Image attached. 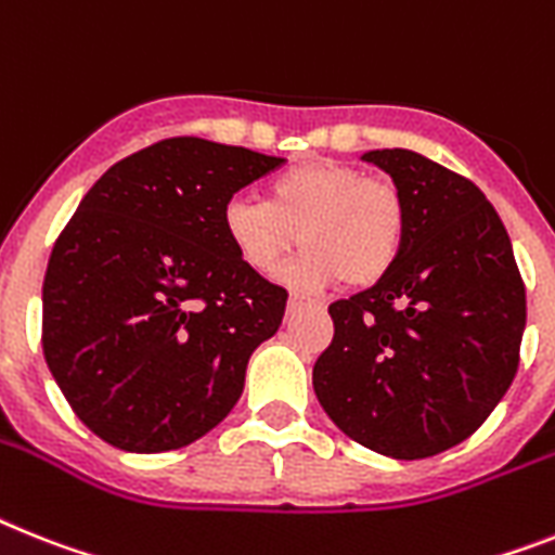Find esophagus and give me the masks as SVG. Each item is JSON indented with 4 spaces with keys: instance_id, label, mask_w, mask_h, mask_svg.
<instances>
[{
    "instance_id": "34e87169",
    "label": "esophagus",
    "mask_w": 555,
    "mask_h": 555,
    "mask_svg": "<svg viewBox=\"0 0 555 555\" xmlns=\"http://www.w3.org/2000/svg\"><path fill=\"white\" fill-rule=\"evenodd\" d=\"M305 305H313V301L310 299H305V296H299V293H291V299H287V310H299V307H305Z\"/></svg>"
}]
</instances>
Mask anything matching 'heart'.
I'll return each instance as SVG.
<instances>
[{"instance_id": "1", "label": "heart", "mask_w": 555, "mask_h": 555, "mask_svg": "<svg viewBox=\"0 0 555 555\" xmlns=\"http://www.w3.org/2000/svg\"><path fill=\"white\" fill-rule=\"evenodd\" d=\"M409 231V206L395 180L356 166L310 160L268 183L262 199L231 197L222 234L254 273L273 276L296 245L305 256L287 273L305 287H372L392 273Z\"/></svg>"}]
</instances>
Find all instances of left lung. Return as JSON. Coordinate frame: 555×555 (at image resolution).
<instances>
[{
	"mask_svg": "<svg viewBox=\"0 0 555 555\" xmlns=\"http://www.w3.org/2000/svg\"><path fill=\"white\" fill-rule=\"evenodd\" d=\"M409 206L406 245L378 285L333 301L335 335L313 366L330 421L395 460L472 437L514 380L525 282L500 214L457 171L409 152H366Z\"/></svg>",
	"mask_w": 555,
	"mask_h": 555,
	"instance_id": "1",
	"label": "left lung"
}]
</instances>
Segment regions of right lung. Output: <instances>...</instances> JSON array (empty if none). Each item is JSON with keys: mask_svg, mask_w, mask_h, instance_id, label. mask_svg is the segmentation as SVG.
<instances>
[{"mask_svg": "<svg viewBox=\"0 0 555 555\" xmlns=\"http://www.w3.org/2000/svg\"><path fill=\"white\" fill-rule=\"evenodd\" d=\"M282 163L166 138L83 194L44 273L41 349L92 435L155 454L194 443L234 409L287 291L240 262L222 206Z\"/></svg>", "mask_w": 555, "mask_h": 555, "instance_id": "add662e5", "label": "right lung"}]
</instances>
